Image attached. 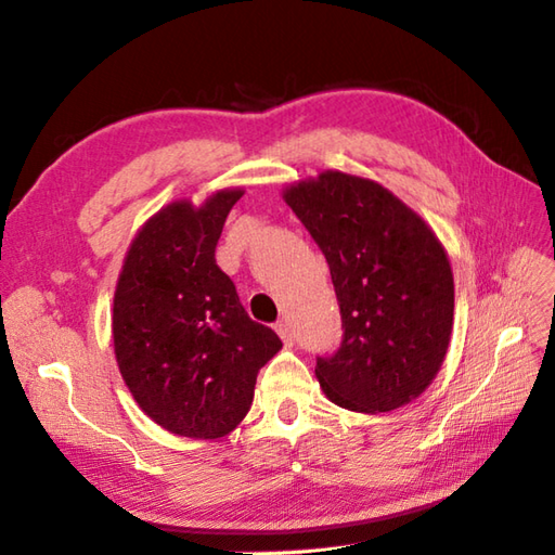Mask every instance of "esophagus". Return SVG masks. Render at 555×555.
<instances>
[{"mask_svg":"<svg viewBox=\"0 0 555 555\" xmlns=\"http://www.w3.org/2000/svg\"><path fill=\"white\" fill-rule=\"evenodd\" d=\"M276 333H279V338L286 343V345H293V340H295V331H293V326L288 324V321H279L276 324Z\"/></svg>","mask_w":555,"mask_h":555,"instance_id":"1","label":"esophagus"}]
</instances>
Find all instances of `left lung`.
<instances>
[{"instance_id": "obj_1", "label": "left lung", "mask_w": 555, "mask_h": 555, "mask_svg": "<svg viewBox=\"0 0 555 555\" xmlns=\"http://www.w3.org/2000/svg\"><path fill=\"white\" fill-rule=\"evenodd\" d=\"M324 253L343 317L338 352L317 359L333 404L383 414L442 369L454 326V274L423 217L366 177L326 170L283 189Z\"/></svg>"}]
</instances>
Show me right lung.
Listing matches in <instances>:
<instances>
[{"label":"right lung","instance_id":"obj_1","mask_svg":"<svg viewBox=\"0 0 555 555\" xmlns=\"http://www.w3.org/2000/svg\"><path fill=\"white\" fill-rule=\"evenodd\" d=\"M243 189L149 217L125 255L113 298V347L134 402L160 428L217 440L246 418L257 371L281 350L272 328L243 309L215 262Z\"/></svg>","mask_w":555,"mask_h":555}]
</instances>
